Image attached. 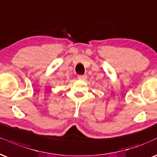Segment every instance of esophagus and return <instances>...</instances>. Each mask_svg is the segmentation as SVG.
<instances>
[{"label": "esophagus", "instance_id": "esophagus-1", "mask_svg": "<svg viewBox=\"0 0 157 157\" xmlns=\"http://www.w3.org/2000/svg\"><path fill=\"white\" fill-rule=\"evenodd\" d=\"M78 77L79 80H85V79L87 78V76L86 75H78V77Z\"/></svg>", "mask_w": 157, "mask_h": 157}]
</instances>
